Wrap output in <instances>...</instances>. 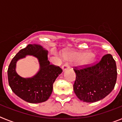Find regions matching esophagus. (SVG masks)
Here are the masks:
<instances>
[{
    "label": "esophagus",
    "mask_w": 122,
    "mask_h": 122,
    "mask_svg": "<svg viewBox=\"0 0 122 122\" xmlns=\"http://www.w3.org/2000/svg\"><path fill=\"white\" fill-rule=\"evenodd\" d=\"M69 68H70V65H69V64L68 63H64V64L62 65V70H63V71L66 70V69Z\"/></svg>",
    "instance_id": "1"
}]
</instances>
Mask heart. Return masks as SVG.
<instances>
[{
    "label": "heart",
    "instance_id": "b5f03b06",
    "mask_svg": "<svg viewBox=\"0 0 122 122\" xmlns=\"http://www.w3.org/2000/svg\"><path fill=\"white\" fill-rule=\"evenodd\" d=\"M70 60L79 62L81 65L86 66L91 64L94 60V57L89 52H73L67 56Z\"/></svg>",
    "mask_w": 122,
    "mask_h": 122
}]
</instances>
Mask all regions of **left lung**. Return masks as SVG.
Masks as SVG:
<instances>
[{
    "instance_id": "8db88e82",
    "label": "left lung",
    "mask_w": 122,
    "mask_h": 122,
    "mask_svg": "<svg viewBox=\"0 0 122 122\" xmlns=\"http://www.w3.org/2000/svg\"><path fill=\"white\" fill-rule=\"evenodd\" d=\"M76 80L73 89L77 97L87 103L100 101L109 94L117 81V66L112 56L107 54L97 63L74 66Z\"/></svg>"
}]
</instances>
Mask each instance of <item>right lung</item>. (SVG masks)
Masks as SVG:
<instances>
[{
    "mask_svg": "<svg viewBox=\"0 0 122 122\" xmlns=\"http://www.w3.org/2000/svg\"><path fill=\"white\" fill-rule=\"evenodd\" d=\"M27 55L36 56L41 64L39 73L31 78H23L15 70L17 61ZM7 72L9 86L15 94L28 103H39L48 100L52 92L54 82L62 72V69L50 64L48 60V51L40 45L30 44L19 51L14 57Z\"/></svg>",
    "mask_w": 122,
    "mask_h": 122,
    "instance_id": "right-lung-1",
    "label": "right lung"
}]
</instances>
